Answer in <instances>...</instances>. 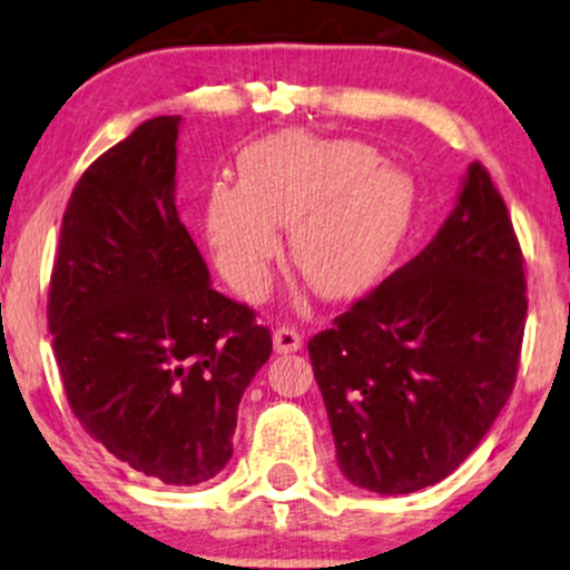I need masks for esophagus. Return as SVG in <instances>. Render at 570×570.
Here are the masks:
<instances>
[{
  "label": "esophagus",
  "mask_w": 570,
  "mask_h": 570,
  "mask_svg": "<svg viewBox=\"0 0 570 570\" xmlns=\"http://www.w3.org/2000/svg\"><path fill=\"white\" fill-rule=\"evenodd\" d=\"M272 343H275V351L279 353V356H287V353L301 351L303 340L295 330L279 327V330H275V335H272Z\"/></svg>",
  "instance_id": "1"
}]
</instances>
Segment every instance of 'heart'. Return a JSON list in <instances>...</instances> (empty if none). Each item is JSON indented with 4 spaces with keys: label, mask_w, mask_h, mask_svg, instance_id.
I'll return each mask as SVG.
<instances>
[{
    "label": "heart",
    "mask_w": 570,
    "mask_h": 570,
    "mask_svg": "<svg viewBox=\"0 0 570 570\" xmlns=\"http://www.w3.org/2000/svg\"><path fill=\"white\" fill-rule=\"evenodd\" d=\"M240 186L217 183L206 198V233L217 267L254 293L279 256L277 227H293V258L322 298L366 293L409 238L419 190L397 165L361 140L285 130L250 144Z\"/></svg>",
    "instance_id": "heart-1"
}]
</instances>
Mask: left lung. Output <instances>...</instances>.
Returning <instances> with one entry per match:
<instances>
[{"label":"left lung","mask_w":570,"mask_h":570,"mask_svg":"<svg viewBox=\"0 0 570 570\" xmlns=\"http://www.w3.org/2000/svg\"><path fill=\"white\" fill-rule=\"evenodd\" d=\"M523 320L519 238L474 161L430 246L308 340L343 476L409 494L453 474L511 397Z\"/></svg>","instance_id":"left-lung-1"}]
</instances>
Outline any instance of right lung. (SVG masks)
<instances>
[{"label":"right lung","mask_w":570,"mask_h":570,"mask_svg":"<svg viewBox=\"0 0 570 570\" xmlns=\"http://www.w3.org/2000/svg\"><path fill=\"white\" fill-rule=\"evenodd\" d=\"M180 117H154L72 190L49 332L72 413L138 474L173 487L233 458L238 405L272 353L248 306L212 287L175 206Z\"/></svg>","instance_id":"right-lung-1"}]
</instances>
